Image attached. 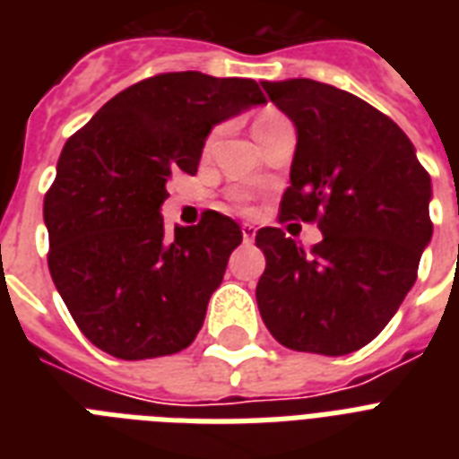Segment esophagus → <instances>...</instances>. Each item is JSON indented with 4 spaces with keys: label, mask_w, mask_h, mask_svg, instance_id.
Here are the masks:
<instances>
[{
    "label": "esophagus",
    "mask_w": 459,
    "mask_h": 459,
    "mask_svg": "<svg viewBox=\"0 0 459 459\" xmlns=\"http://www.w3.org/2000/svg\"><path fill=\"white\" fill-rule=\"evenodd\" d=\"M240 230H243L245 243H252V240H255V236H257V229H255L252 223H243V226H240Z\"/></svg>",
    "instance_id": "esophagus-1"
}]
</instances>
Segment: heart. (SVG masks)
<instances>
[{
	"instance_id": "b5f03b06",
	"label": "heart",
	"mask_w": 459,
	"mask_h": 459,
	"mask_svg": "<svg viewBox=\"0 0 459 459\" xmlns=\"http://www.w3.org/2000/svg\"><path fill=\"white\" fill-rule=\"evenodd\" d=\"M283 114H279V111H273V109H266V111H259L257 117H255V133H259L262 128H266V126H273V124H279V121H283Z\"/></svg>"
}]
</instances>
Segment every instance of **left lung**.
Listing matches in <instances>:
<instances>
[{
    "mask_svg": "<svg viewBox=\"0 0 459 459\" xmlns=\"http://www.w3.org/2000/svg\"><path fill=\"white\" fill-rule=\"evenodd\" d=\"M298 131L281 221H316L305 250L257 230L266 269L259 314L281 345L348 355L374 341L417 281L434 223L431 178L398 124L359 97L309 78L262 82Z\"/></svg>",
    "mask_w": 459,
    "mask_h": 459,
    "instance_id": "1",
    "label": "left lung"
}]
</instances>
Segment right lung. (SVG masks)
<instances>
[{"label": "right lung", "instance_id": "right-lung-1", "mask_svg": "<svg viewBox=\"0 0 459 459\" xmlns=\"http://www.w3.org/2000/svg\"><path fill=\"white\" fill-rule=\"evenodd\" d=\"M264 95L250 78L159 74L111 97L61 150L45 195L47 264L92 345L118 359L187 348L243 230L219 212L166 238L173 171L197 173L209 131Z\"/></svg>", "mask_w": 459, "mask_h": 459}]
</instances>
